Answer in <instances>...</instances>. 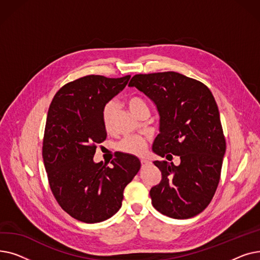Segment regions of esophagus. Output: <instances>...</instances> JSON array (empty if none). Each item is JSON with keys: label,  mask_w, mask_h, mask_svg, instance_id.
<instances>
[{"label": "esophagus", "mask_w": 260, "mask_h": 260, "mask_svg": "<svg viewBox=\"0 0 260 260\" xmlns=\"http://www.w3.org/2000/svg\"><path fill=\"white\" fill-rule=\"evenodd\" d=\"M140 162H141V165H142V166L148 165V163H149V162H148L147 160H145V159H141V160H140Z\"/></svg>", "instance_id": "esophagus-1"}]
</instances>
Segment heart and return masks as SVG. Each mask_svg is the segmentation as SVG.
Masks as SVG:
<instances>
[{"mask_svg":"<svg viewBox=\"0 0 260 260\" xmlns=\"http://www.w3.org/2000/svg\"><path fill=\"white\" fill-rule=\"evenodd\" d=\"M126 105L129 111L136 116L140 117L142 114L147 113L149 114V109L146 101L138 97V95H135V97H131L126 101ZM116 113V105L114 102H107L105 103L101 108V122L103 124V127L108 131L112 127L113 119ZM147 147V141L143 137H137V136H133V137H125L123 138L118 143V148L123 153H127L132 155H143L146 151Z\"/></svg>","mask_w":260,"mask_h":260,"instance_id":"b5f03b06","label":"heart"}]
</instances>
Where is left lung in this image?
I'll return each instance as SVG.
<instances>
[{
  "mask_svg": "<svg viewBox=\"0 0 260 260\" xmlns=\"http://www.w3.org/2000/svg\"><path fill=\"white\" fill-rule=\"evenodd\" d=\"M151 98L160 114L153 151L180 165L155 161L161 181L149 190L153 207L175 219L194 217L213 199L220 180L225 138L219 111L202 82L175 72L135 75L128 83Z\"/></svg>",
  "mask_w": 260,
  "mask_h": 260,
  "instance_id": "1",
  "label": "left lung"
}]
</instances>
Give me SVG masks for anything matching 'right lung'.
Here are the masks:
<instances>
[{"mask_svg": "<svg viewBox=\"0 0 260 260\" xmlns=\"http://www.w3.org/2000/svg\"><path fill=\"white\" fill-rule=\"evenodd\" d=\"M131 76L89 75L68 82L50 103L44 129L42 157L52 195L75 219L94 223L121 208L123 190L140 170V161L117 153L111 167L92 158L105 141L101 108L125 87Z\"/></svg>", "mask_w": 260, "mask_h": 260, "instance_id": "add662e5", "label": "right lung"}]
</instances>
